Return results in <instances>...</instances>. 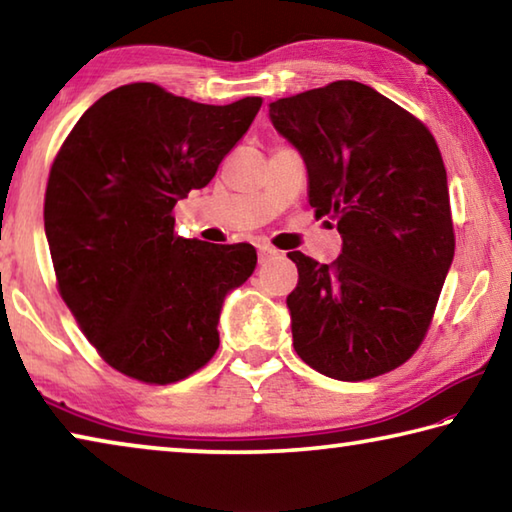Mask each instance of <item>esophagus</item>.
Instances as JSON below:
<instances>
[{"label": "esophagus", "instance_id": "esophagus-1", "mask_svg": "<svg viewBox=\"0 0 512 512\" xmlns=\"http://www.w3.org/2000/svg\"><path fill=\"white\" fill-rule=\"evenodd\" d=\"M275 255H280L275 248H271V246H259V262H268V259L275 257Z\"/></svg>", "mask_w": 512, "mask_h": 512}]
</instances>
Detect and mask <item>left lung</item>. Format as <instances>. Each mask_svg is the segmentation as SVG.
Segmentation results:
<instances>
[{
    "label": "left lung",
    "instance_id": "1",
    "mask_svg": "<svg viewBox=\"0 0 512 512\" xmlns=\"http://www.w3.org/2000/svg\"><path fill=\"white\" fill-rule=\"evenodd\" d=\"M275 131L302 155L309 205L343 239L334 264L289 253L293 348L325 377L393 370L427 334L454 259L447 171L422 121L357 81L268 103Z\"/></svg>",
    "mask_w": 512,
    "mask_h": 512
}]
</instances>
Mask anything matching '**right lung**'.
<instances>
[{"mask_svg": "<svg viewBox=\"0 0 512 512\" xmlns=\"http://www.w3.org/2000/svg\"><path fill=\"white\" fill-rule=\"evenodd\" d=\"M259 108V97L205 106L121 85L83 112L51 164L45 235L60 296L128 377L171 384L219 348L223 302L257 253L178 237L171 210L210 183Z\"/></svg>", "mask_w": 512, "mask_h": 512, "instance_id": "obj_1", "label": "right lung"}]
</instances>
